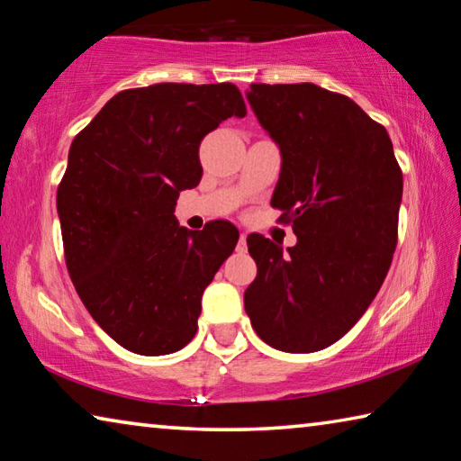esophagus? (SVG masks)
Returning <instances> with one entry per match:
<instances>
[{
    "mask_svg": "<svg viewBox=\"0 0 461 461\" xmlns=\"http://www.w3.org/2000/svg\"><path fill=\"white\" fill-rule=\"evenodd\" d=\"M246 238H248V233L241 231V233H240V240H238V249H240V252H246V249H248Z\"/></svg>",
    "mask_w": 461,
    "mask_h": 461,
    "instance_id": "esophagus-1",
    "label": "esophagus"
}]
</instances>
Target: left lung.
<instances>
[{
    "label": "left lung",
    "instance_id": "8db88e82",
    "mask_svg": "<svg viewBox=\"0 0 461 461\" xmlns=\"http://www.w3.org/2000/svg\"><path fill=\"white\" fill-rule=\"evenodd\" d=\"M246 97L283 154L270 203L296 236L288 254L248 236L258 275L244 293L246 313L280 352H319L352 330L384 283L401 167L384 126L346 95L313 83H252Z\"/></svg>",
    "mask_w": 461,
    "mask_h": 461
}]
</instances>
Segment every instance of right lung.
Listing matches in <instances>:
<instances>
[{"mask_svg": "<svg viewBox=\"0 0 461 461\" xmlns=\"http://www.w3.org/2000/svg\"><path fill=\"white\" fill-rule=\"evenodd\" d=\"M244 118L231 83L126 89L75 136L57 191L68 275L109 338L142 356L178 352L197 333L201 296L233 252L230 221L181 228L178 193L201 181L199 144Z\"/></svg>", "mask_w": 461, "mask_h": 461, "instance_id": "1", "label": "right lung"}]
</instances>
